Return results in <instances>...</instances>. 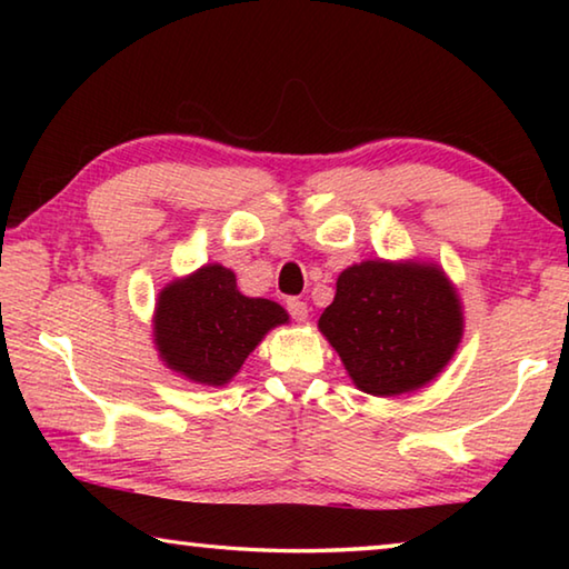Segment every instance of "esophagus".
<instances>
[{
    "instance_id": "obj_1",
    "label": "esophagus",
    "mask_w": 569,
    "mask_h": 569,
    "mask_svg": "<svg viewBox=\"0 0 569 569\" xmlns=\"http://www.w3.org/2000/svg\"><path fill=\"white\" fill-rule=\"evenodd\" d=\"M286 308H288V313H291L296 321H306L308 319V306H306V301H301V298H288Z\"/></svg>"
}]
</instances>
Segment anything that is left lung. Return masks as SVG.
<instances>
[{
  "mask_svg": "<svg viewBox=\"0 0 569 569\" xmlns=\"http://www.w3.org/2000/svg\"><path fill=\"white\" fill-rule=\"evenodd\" d=\"M319 329L356 387L399 397L439 377L465 333V313L439 266L363 261L339 276Z\"/></svg>",
  "mask_w": 569,
  "mask_h": 569,
  "instance_id": "obj_1",
  "label": "left lung"
}]
</instances>
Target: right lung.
<instances>
[{"instance_id":"obj_1","label":"right lung","mask_w":569,"mask_h":569,"mask_svg":"<svg viewBox=\"0 0 569 569\" xmlns=\"http://www.w3.org/2000/svg\"><path fill=\"white\" fill-rule=\"evenodd\" d=\"M281 323H288L283 306L243 296L230 268L208 263L158 293L152 336L168 369L206 387H223Z\"/></svg>"}]
</instances>
